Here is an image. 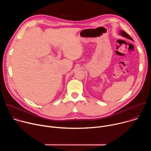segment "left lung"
Returning <instances> with one entry per match:
<instances>
[{
    "label": "left lung",
    "mask_w": 151,
    "mask_h": 151,
    "mask_svg": "<svg viewBox=\"0 0 151 151\" xmlns=\"http://www.w3.org/2000/svg\"><path fill=\"white\" fill-rule=\"evenodd\" d=\"M120 34L123 36V37H125V38H127V39H130V40H133V39L132 38V37L130 36V35H128L125 32H124V30H121L120 31Z\"/></svg>",
    "instance_id": "1"
}]
</instances>
